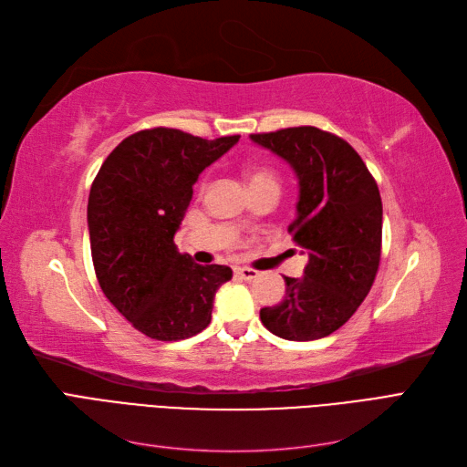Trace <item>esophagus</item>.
<instances>
[{"label": "esophagus", "instance_id": "34e87169", "mask_svg": "<svg viewBox=\"0 0 467 467\" xmlns=\"http://www.w3.org/2000/svg\"><path fill=\"white\" fill-rule=\"evenodd\" d=\"M235 275L239 278H244V280H253V278L259 276V273L255 271V268H249V266H237L235 268Z\"/></svg>", "mask_w": 467, "mask_h": 467}]
</instances>
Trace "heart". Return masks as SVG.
Returning <instances> with one entry per match:
<instances>
[{
    "mask_svg": "<svg viewBox=\"0 0 467 467\" xmlns=\"http://www.w3.org/2000/svg\"><path fill=\"white\" fill-rule=\"evenodd\" d=\"M245 177H247V182H249V189L261 187V185H271V182H275V185H276L275 169L265 167V165H251V167H247Z\"/></svg>",
    "mask_w": 467,
    "mask_h": 467,
    "instance_id": "heart-1",
    "label": "heart"
}]
</instances>
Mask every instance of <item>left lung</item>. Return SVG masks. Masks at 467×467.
I'll return each instance as SVG.
<instances>
[{
  "label": "left lung",
  "instance_id": "1",
  "mask_svg": "<svg viewBox=\"0 0 467 467\" xmlns=\"http://www.w3.org/2000/svg\"><path fill=\"white\" fill-rule=\"evenodd\" d=\"M251 140L290 163L298 177L288 232L309 257L302 278L285 276V300L263 307L261 321L286 341H316L345 325L374 285L381 255L379 191L355 148L316 126Z\"/></svg>",
  "mask_w": 467,
  "mask_h": 467
}]
</instances>
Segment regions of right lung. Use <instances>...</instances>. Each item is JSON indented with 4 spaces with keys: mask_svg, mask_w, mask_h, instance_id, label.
Wrapping results in <instances>:
<instances>
[{
    "mask_svg": "<svg viewBox=\"0 0 467 467\" xmlns=\"http://www.w3.org/2000/svg\"><path fill=\"white\" fill-rule=\"evenodd\" d=\"M239 136L204 140L177 129L140 130L109 153L91 185L88 225L103 294L132 327L181 341L208 327L223 265H196L173 237L204 169Z\"/></svg>",
    "mask_w": 467,
    "mask_h": 467,
    "instance_id": "add662e5",
    "label": "right lung"
}]
</instances>
